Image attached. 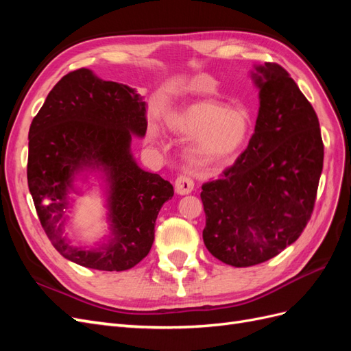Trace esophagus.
<instances>
[{
  "mask_svg": "<svg viewBox=\"0 0 351 351\" xmlns=\"http://www.w3.org/2000/svg\"><path fill=\"white\" fill-rule=\"evenodd\" d=\"M193 187H195V183H193V180L190 178V177H187V176H178L176 178V193L177 195L184 196V195L192 193Z\"/></svg>",
  "mask_w": 351,
  "mask_h": 351,
  "instance_id": "34e87169",
  "label": "esophagus"
}]
</instances>
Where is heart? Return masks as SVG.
Returning a JSON list of instances; mask_svg holds the SVG:
<instances>
[{
    "label": "heart",
    "mask_w": 351,
    "mask_h": 351,
    "mask_svg": "<svg viewBox=\"0 0 351 351\" xmlns=\"http://www.w3.org/2000/svg\"><path fill=\"white\" fill-rule=\"evenodd\" d=\"M167 125L176 133L190 136L186 155L196 167L231 162L241 152L250 134V117L240 107H224L214 101L189 104L167 115ZM161 139L155 123L147 125V141Z\"/></svg>",
    "instance_id": "1"
}]
</instances>
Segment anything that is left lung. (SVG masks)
<instances>
[{
    "instance_id": "obj_1",
    "label": "left lung",
    "mask_w": 351,
    "mask_h": 351,
    "mask_svg": "<svg viewBox=\"0 0 351 351\" xmlns=\"http://www.w3.org/2000/svg\"><path fill=\"white\" fill-rule=\"evenodd\" d=\"M254 133L224 176L202 186L204 241L217 259L252 267L277 256L311 219L324 165L319 121L281 66H253Z\"/></svg>"
}]
</instances>
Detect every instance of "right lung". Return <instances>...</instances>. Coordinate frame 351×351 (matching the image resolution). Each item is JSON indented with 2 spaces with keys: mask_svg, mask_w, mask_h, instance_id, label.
<instances>
[{
  "mask_svg": "<svg viewBox=\"0 0 351 351\" xmlns=\"http://www.w3.org/2000/svg\"><path fill=\"white\" fill-rule=\"evenodd\" d=\"M146 102L136 89L89 69L62 77L29 129L27 184L42 227L60 254L84 268L125 271L149 253L155 221L174 196L171 183L145 171L132 139L145 137ZM97 176L108 209V236L95 248L64 234L79 182Z\"/></svg>",
  "mask_w": 351,
  "mask_h": 351,
  "instance_id": "right-lung-1",
  "label": "right lung"
}]
</instances>
